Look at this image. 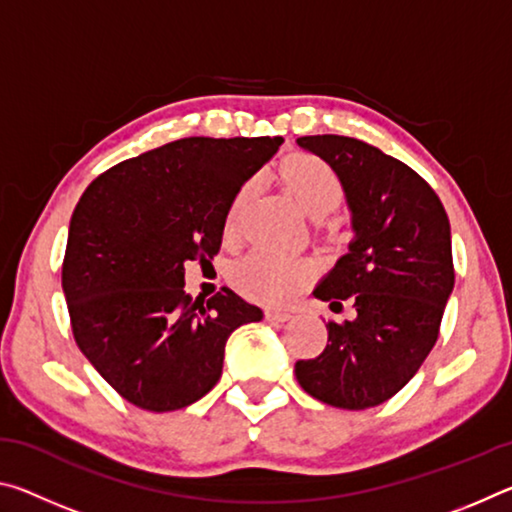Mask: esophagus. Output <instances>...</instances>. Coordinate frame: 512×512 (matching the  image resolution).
Listing matches in <instances>:
<instances>
[{
    "label": "esophagus",
    "instance_id": "esophagus-1",
    "mask_svg": "<svg viewBox=\"0 0 512 512\" xmlns=\"http://www.w3.org/2000/svg\"><path fill=\"white\" fill-rule=\"evenodd\" d=\"M266 318L271 320V323H287V320H291V314L284 309H268Z\"/></svg>",
    "mask_w": 512,
    "mask_h": 512
}]
</instances>
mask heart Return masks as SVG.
<instances>
[{
    "label": "heart",
    "mask_w": 512,
    "mask_h": 512,
    "mask_svg": "<svg viewBox=\"0 0 512 512\" xmlns=\"http://www.w3.org/2000/svg\"><path fill=\"white\" fill-rule=\"evenodd\" d=\"M282 178L287 183L289 192L296 196L309 216L323 219L329 212H334L343 201V183L329 164L314 158V155H296L282 167ZM250 187L244 185L232 198L225 214V235L232 237L237 232L241 205L250 194ZM311 266L307 259L275 255L266 250H255V253L239 259L232 277L239 291H244L248 298L264 300V302H280L287 300L302 282L307 280Z\"/></svg>",
    "instance_id": "b5f03b06"
}]
</instances>
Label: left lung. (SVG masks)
<instances>
[{
	"label": "left lung",
	"mask_w": 512,
	"mask_h": 512,
	"mask_svg": "<svg viewBox=\"0 0 512 512\" xmlns=\"http://www.w3.org/2000/svg\"><path fill=\"white\" fill-rule=\"evenodd\" d=\"M300 149L339 173L354 237L314 296L339 314L327 345L298 361L305 391L336 409L361 411L402 391L438 339L454 289L452 230L436 192L404 162L354 137H298Z\"/></svg>",
	"instance_id": "left-lung-1"
}]
</instances>
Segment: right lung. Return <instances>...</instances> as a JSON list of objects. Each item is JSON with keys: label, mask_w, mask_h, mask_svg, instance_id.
Returning a JSON list of instances; mask_svg holds the SVG:
<instances>
[{"label": "right lung", "mask_w": 512, "mask_h": 512, "mask_svg": "<svg viewBox=\"0 0 512 512\" xmlns=\"http://www.w3.org/2000/svg\"><path fill=\"white\" fill-rule=\"evenodd\" d=\"M282 137H185L124 160L85 189L69 221L63 293L76 345L146 411L201 400L237 327L262 320L232 289L185 293V264L221 248L232 198Z\"/></svg>", "instance_id": "obj_1"}]
</instances>
